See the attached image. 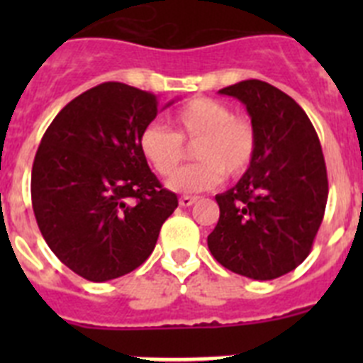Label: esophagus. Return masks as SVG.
I'll return each mask as SVG.
<instances>
[{
	"label": "esophagus",
	"instance_id": "1",
	"mask_svg": "<svg viewBox=\"0 0 363 363\" xmlns=\"http://www.w3.org/2000/svg\"><path fill=\"white\" fill-rule=\"evenodd\" d=\"M194 201H196V196H182V198H179V205H182V207H191Z\"/></svg>",
	"mask_w": 363,
	"mask_h": 363
}]
</instances>
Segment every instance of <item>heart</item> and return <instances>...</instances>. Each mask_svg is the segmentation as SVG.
<instances>
[{
  "mask_svg": "<svg viewBox=\"0 0 363 363\" xmlns=\"http://www.w3.org/2000/svg\"><path fill=\"white\" fill-rule=\"evenodd\" d=\"M174 133L160 123H149L140 133L142 156L160 176H172L184 159V143H197L201 162L169 179L176 192H203L221 184L223 174L242 176L251 167L258 138L252 123L234 116L229 105L211 98H194L171 118Z\"/></svg>",
  "mask_w": 363,
  "mask_h": 363,
  "instance_id": "obj_1",
  "label": "heart"
}]
</instances>
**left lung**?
Here are the masks:
<instances>
[{"mask_svg": "<svg viewBox=\"0 0 363 363\" xmlns=\"http://www.w3.org/2000/svg\"><path fill=\"white\" fill-rule=\"evenodd\" d=\"M218 92L245 105L258 145L238 184L216 194L220 220L207 245L229 271L274 280L307 258L322 225L329 185L318 134L303 108L269 83L245 79Z\"/></svg>", "mask_w": 363, "mask_h": 363, "instance_id": "1", "label": "left lung"}]
</instances>
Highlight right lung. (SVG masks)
<instances>
[{
	"mask_svg": "<svg viewBox=\"0 0 363 363\" xmlns=\"http://www.w3.org/2000/svg\"><path fill=\"white\" fill-rule=\"evenodd\" d=\"M160 111L150 92L107 82L67 104L41 138L30 179L34 216L50 251L85 280L140 267L178 207L138 145Z\"/></svg>",
	"mask_w": 363,
	"mask_h": 363,
	"instance_id": "obj_1",
	"label": "right lung"
}]
</instances>
